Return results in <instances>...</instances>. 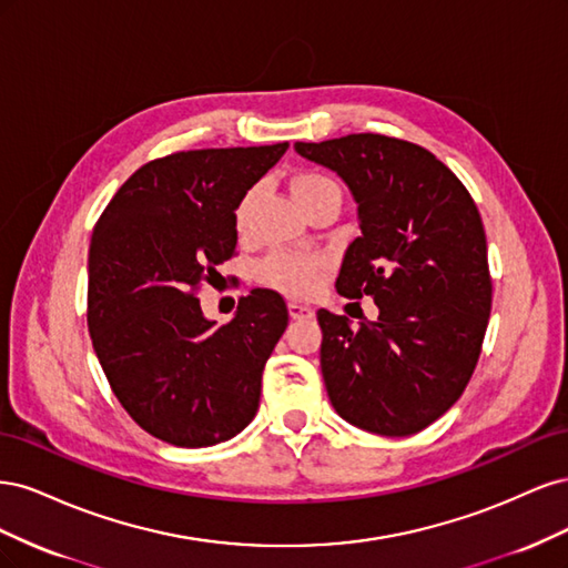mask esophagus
Instances as JSON below:
<instances>
[{
  "label": "esophagus",
  "instance_id": "esophagus-1",
  "mask_svg": "<svg viewBox=\"0 0 568 568\" xmlns=\"http://www.w3.org/2000/svg\"><path fill=\"white\" fill-rule=\"evenodd\" d=\"M288 315H291V320H307V317H313V307L305 303H298V301H291Z\"/></svg>",
  "mask_w": 568,
  "mask_h": 568
}]
</instances>
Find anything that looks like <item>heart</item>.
Segmentation results:
<instances>
[{"label": "heart", "instance_id": "b5f03b06", "mask_svg": "<svg viewBox=\"0 0 568 568\" xmlns=\"http://www.w3.org/2000/svg\"><path fill=\"white\" fill-rule=\"evenodd\" d=\"M291 192H294L301 209H305L307 203H313L326 194L341 196V186L329 175L320 173V170H303V173H298L294 180H291ZM257 194H261L257 192V186H251L242 196V201H239L234 211V222L239 232L246 230ZM324 272H326V263L320 255L280 251V253H272L261 265H257V280H261L265 286L282 291V294L307 296L320 286Z\"/></svg>", "mask_w": 568, "mask_h": 568}]
</instances>
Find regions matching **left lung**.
<instances>
[{
	"label": "left lung",
	"mask_w": 568,
	"mask_h": 568,
	"mask_svg": "<svg viewBox=\"0 0 568 568\" xmlns=\"http://www.w3.org/2000/svg\"><path fill=\"white\" fill-rule=\"evenodd\" d=\"M348 184L359 234L336 291L374 298L379 317L351 326L320 311V365L338 415L379 436L434 424L467 388L493 303L478 209L432 151L386 134L296 142Z\"/></svg>",
	"instance_id": "1"
}]
</instances>
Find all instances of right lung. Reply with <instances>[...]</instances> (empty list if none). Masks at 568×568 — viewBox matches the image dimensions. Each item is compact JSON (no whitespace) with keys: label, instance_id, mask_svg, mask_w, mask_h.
Wrapping results in <instances>:
<instances>
[{"label":"right lung","instance_id":"1","mask_svg":"<svg viewBox=\"0 0 568 568\" xmlns=\"http://www.w3.org/2000/svg\"><path fill=\"white\" fill-rule=\"evenodd\" d=\"M286 149L170 153L136 170L94 227V353L128 415L178 448L230 440L261 403L265 363L288 324L284 298L253 288L234 320L215 326L196 291L234 255L236 205Z\"/></svg>","mask_w":568,"mask_h":568}]
</instances>
